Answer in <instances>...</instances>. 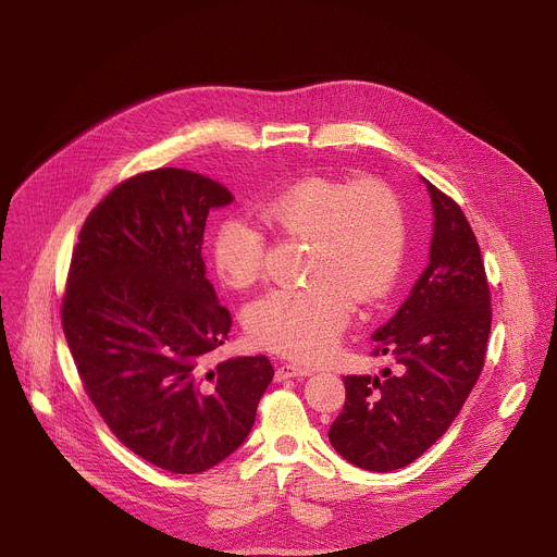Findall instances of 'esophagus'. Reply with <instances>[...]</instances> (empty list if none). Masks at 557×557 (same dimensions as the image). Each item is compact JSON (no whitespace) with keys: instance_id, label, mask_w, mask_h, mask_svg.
<instances>
[{"instance_id":"esophagus-1","label":"esophagus","mask_w":557,"mask_h":557,"mask_svg":"<svg viewBox=\"0 0 557 557\" xmlns=\"http://www.w3.org/2000/svg\"><path fill=\"white\" fill-rule=\"evenodd\" d=\"M308 374H312V370L301 368V366H297V363H282V366L275 370V381H286V379L308 376Z\"/></svg>"}]
</instances>
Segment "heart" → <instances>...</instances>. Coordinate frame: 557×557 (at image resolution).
Masks as SVG:
<instances>
[{
	"instance_id": "b5f03b06",
	"label": "heart",
	"mask_w": 557,
	"mask_h": 557,
	"mask_svg": "<svg viewBox=\"0 0 557 557\" xmlns=\"http://www.w3.org/2000/svg\"><path fill=\"white\" fill-rule=\"evenodd\" d=\"M262 213L282 233L310 240L304 286L273 288L245 310L249 337L284 357L317 363L337 348L355 299H383L401 275L408 226L401 200L381 181L306 178L271 198ZM211 258L231 288H249L264 273L267 240L240 215L213 233Z\"/></svg>"
}]
</instances>
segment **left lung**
I'll return each mask as SVG.
<instances>
[{
    "instance_id": "1",
    "label": "left lung",
    "mask_w": 557,
    "mask_h": 557,
    "mask_svg": "<svg viewBox=\"0 0 557 557\" xmlns=\"http://www.w3.org/2000/svg\"><path fill=\"white\" fill-rule=\"evenodd\" d=\"M434 228L430 264L389 322L372 333L374 352L396 372L350 374L331 445L368 471H394L428 451L458 417L481 376L492 301L481 247L460 207L425 181Z\"/></svg>"
}]
</instances>
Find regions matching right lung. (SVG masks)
Segmentation results:
<instances>
[{
	"label": "right lung",
	"instance_id": "1",
	"mask_svg": "<svg viewBox=\"0 0 557 557\" xmlns=\"http://www.w3.org/2000/svg\"><path fill=\"white\" fill-rule=\"evenodd\" d=\"M231 191L163 168L114 187L72 253L61 322L95 408L134 454L200 473L245 443L273 366L264 355L207 368L231 314L205 275L211 209Z\"/></svg>",
	"mask_w": 557,
	"mask_h": 557
}]
</instances>
